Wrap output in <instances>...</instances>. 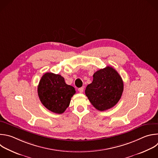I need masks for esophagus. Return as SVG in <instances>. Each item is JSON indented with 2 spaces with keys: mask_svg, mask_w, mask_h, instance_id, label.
Wrapping results in <instances>:
<instances>
[{
  "mask_svg": "<svg viewBox=\"0 0 158 158\" xmlns=\"http://www.w3.org/2000/svg\"><path fill=\"white\" fill-rule=\"evenodd\" d=\"M78 90L80 93H82L83 91H84V87H81V88H79L78 89Z\"/></svg>",
  "mask_w": 158,
  "mask_h": 158,
  "instance_id": "obj_1",
  "label": "esophagus"
}]
</instances>
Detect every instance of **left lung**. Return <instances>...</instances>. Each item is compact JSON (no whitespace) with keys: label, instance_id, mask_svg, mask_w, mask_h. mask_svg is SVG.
<instances>
[{"label":"left lung","instance_id":"1","mask_svg":"<svg viewBox=\"0 0 158 158\" xmlns=\"http://www.w3.org/2000/svg\"><path fill=\"white\" fill-rule=\"evenodd\" d=\"M123 91L121 76L112 67L107 66L94 74L93 81L86 87L85 93L96 109L104 111L115 106Z\"/></svg>","mask_w":158,"mask_h":158}]
</instances>
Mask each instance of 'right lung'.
<instances>
[{"mask_svg": "<svg viewBox=\"0 0 158 158\" xmlns=\"http://www.w3.org/2000/svg\"><path fill=\"white\" fill-rule=\"evenodd\" d=\"M75 89L66 84L61 75L52 73H45L38 86V94L43 106L56 114H63L69 107Z\"/></svg>", "mask_w": 158, "mask_h": 158, "instance_id": "add662e5", "label": "right lung"}]
</instances>
